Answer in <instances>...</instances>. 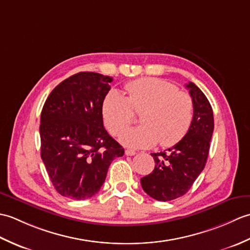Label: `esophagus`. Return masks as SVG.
Here are the masks:
<instances>
[{
	"label": "esophagus",
	"instance_id": "34e87169",
	"mask_svg": "<svg viewBox=\"0 0 250 250\" xmlns=\"http://www.w3.org/2000/svg\"><path fill=\"white\" fill-rule=\"evenodd\" d=\"M125 153L126 156H134L135 153H136V151L133 150V149H126V150L125 151Z\"/></svg>",
	"mask_w": 250,
	"mask_h": 250
}]
</instances>
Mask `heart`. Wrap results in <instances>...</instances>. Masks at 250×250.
Segmentation results:
<instances>
[{"instance_id": "b5f03b06", "label": "heart", "mask_w": 250, "mask_h": 250, "mask_svg": "<svg viewBox=\"0 0 250 250\" xmlns=\"http://www.w3.org/2000/svg\"><path fill=\"white\" fill-rule=\"evenodd\" d=\"M128 97L110 90L102 103L106 128L118 135L134 120V112L142 113V125L125 130L120 142L132 148H148L159 142L169 147L182 141L192 125L194 104L191 95L179 91L174 83L147 77L125 83Z\"/></svg>"}]
</instances>
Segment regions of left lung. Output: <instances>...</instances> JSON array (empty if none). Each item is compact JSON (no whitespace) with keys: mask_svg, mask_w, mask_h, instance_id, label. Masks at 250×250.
I'll return each mask as SVG.
<instances>
[{"mask_svg":"<svg viewBox=\"0 0 250 250\" xmlns=\"http://www.w3.org/2000/svg\"><path fill=\"white\" fill-rule=\"evenodd\" d=\"M193 100L192 125L184 139L167 151L151 153L155 160L152 173L141 178L143 190L157 201H172L188 192L208 157L214 131L213 109L198 86L186 84Z\"/></svg>","mask_w":250,"mask_h":250,"instance_id":"left-lung-1","label":"left lung"}]
</instances>
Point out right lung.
Returning a JSON list of instances; mask_svg holds the SVG:
<instances>
[{
    "label": "right lung",
    "mask_w": 250,
    "mask_h": 250,
    "mask_svg": "<svg viewBox=\"0 0 250 250\" xmlns=\"http://www.w3.org/2000/svg\"><path fill=\"white\" fill-rule=\"evenodd\" d=\"M113 78L79 72L52 90L41 114V157L55 189L72 200L91 198L125 149L103 125L102 103Z\"/></svg>",
    "instance_id": "obj_1"
}]
</instances>
